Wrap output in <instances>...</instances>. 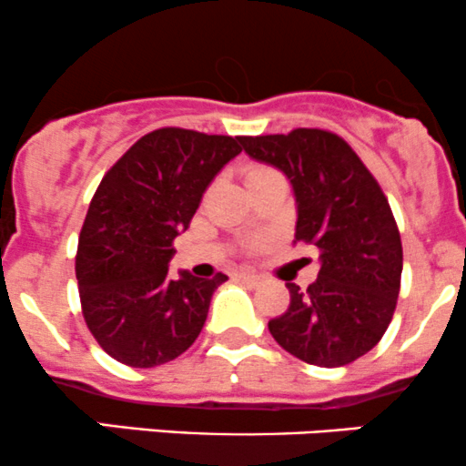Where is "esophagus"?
<instances>
[{
    "instance_id": "1",
    "label": "esophagus",
    "mask_w": 466,
    "mask_h": 466,
    "mask_svg": "<svg viewBox=\"0 0 466 466\" xmlns=\"http://www.w3.org/2000/svg\"><path fill=\"white\" fill-rule=\"evenodd\" d=\"M239 279L247 281V284H250V286H258L259 284V277L255 275V273H248V270H242V273H239Z\"/></svg>"
}]
</instances>
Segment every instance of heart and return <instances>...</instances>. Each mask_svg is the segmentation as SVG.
<instances>
[{"instance_id":"1","label":"heart","mask_w":466,"mask_h":466,"mask_svg":"<svg viewBox=\"0 0 466 466\" xmlns=\"http://www.w3.org/2000/svg\"><path fill=\"white\" fill-rule=\"evenodd\" d=\"M270 174H277V171L270 169V167H264V165L248 167V171H247V182L258 180V177H264V176H270Z\"/></svg>"}]
</instances>
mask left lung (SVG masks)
<instances>
[{
    "instance_id": "obj_1",
    "label": "left lung",
    "mask_w": 466,
    "mask_h": 466,
    "mask_svg": "<svg viewBox=\"0 0 466 466\" xmlns=\"http://www.w3.org/2000/svg\"><path fill=\"white\" fill-rule=\"evenodd\" d=\"M250 158L284 171L295 191V242L319 248V277L290 290V306L268 321L292 357L341 368L388 330L400 290L402 247L383 189L341 136L326 129L242 136Z\"/></svg>"
}]
</instances>
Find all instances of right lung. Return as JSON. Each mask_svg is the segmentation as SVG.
<instances>
[{"label": "right lung", "mask_w": 466, "mask_h": 466, "mask_svg": "<svg viewBox=\"0 0 466 466\" xmlns=\"http://www.w3.org/2000/svg\"><path fill=\"white\" fill-rule=\"evenodd\" d=\"M239 151V136L163 127L136 140L103 176L78 235L76 279L83 319L118 363H169L200 334L228 277L180 270L169 279L167 264L202 193Z\"/></svg>", "instance_id": "obj_1"}]
</instances>
